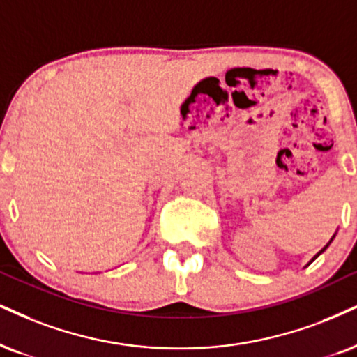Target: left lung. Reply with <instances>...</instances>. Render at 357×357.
Listing matches in <instances>:
<instances>
[{
  "instance_id": "left-lung-1",
  "label": "left lung",
  "mask_w": 357,
  "mask_h": 357,
  "mask_svg": "<svg viewBox=\"0 0 357 357\" xmlns=\"http://www.w3.org/2000/svg\"><path fill=\"white\" fill-rule=\"evenodd\" d=\"M333 238H334V236H333ZM333 238H331V241H333ZM331 241H329V243H331ZM329 243H328L326 246H324V248H323V250H321V252H319L318 255H316V257H314L313 259H311V261H314V259H316V258H318V257H319V255H321V253H323V252H324V250H326V248H328V246H329ZM311 261H310V263H311Z\"/></svg>"
}]
</instances>
